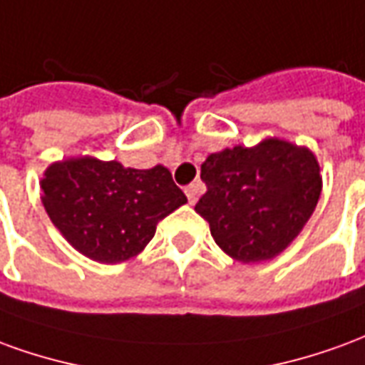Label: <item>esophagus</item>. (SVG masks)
Masks as SVG:
<instances>
[{
    "mask_svg": "<svg viewBox=\"0 0 365 365\" xmlns=\"http://www.w3.org/2000/svg\"><path fill=\"white\" fill-rule=\"evenodd\" d=\"M185 195L190 199V203L193 205L195 201H197V195H199V183H190L187 187H185Z\"/></svg>",
    "mask_w": 365,
    "mask_h": 365,
    "instance_id": "34e87169",
    "label": "esophagus"
}]
</instances>
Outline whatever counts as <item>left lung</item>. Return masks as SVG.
<instances>
[{
	"label": "left lung",
	"instance_id": "left-lung-1",
	"mask_svg": "<svg viewBox=\"0 0 365 365\" xmlns=\"http://www.w3.org/2000/svg\"><path fill=\"white\" fill-rule=\"evenodd\" d=\"M197 211L222 252L240 264L274 260L299 237L322 191L314 152L285 138L232 146L201 164Z\"/></svg>",
	"mask_w": 365,
	"mask_h": 365
}]
</instances>
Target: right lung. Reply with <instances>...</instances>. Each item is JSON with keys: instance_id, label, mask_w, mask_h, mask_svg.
Wrapping results in <instances>:
<instances>
[{"instance_id": "obj_1", "label": "right lung", "mask_w": 365, "mask_h": 365, "mask_svg": "<svg viewBox=\"0 0 365 365\" xmlns=\"http://www.w3.org/2000/svg\"><path fill=\"white\" fill-rule=\"evenodd\" d=\"M41 190L44 211L60 235L99 264L135 258L152 240L156 225L187 203L162 164L135 170L96 156L52 162Z\"/></svg>"}]
</instances>
